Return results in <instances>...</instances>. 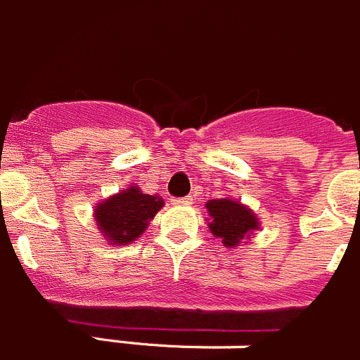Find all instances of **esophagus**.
Here are the masks:
<instances>
[{
	"mask_svg": "<svg viewBox=\"0 0 360 360\" xmlns=\"http://www.w3.org/2000/svg\"><path fill=\"white\" fill-rule=\"evenodd\" d=\"M173 204L176 205H191L193 196H184V198H173Z\"/></svg>",
	"mask_w": 360,
	"mask_h": 360,
	"instance_id": "34e87169",
	"label": "esophagus"
}]
</instances>
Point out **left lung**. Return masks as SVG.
Instances as JSON below:
<instances>
[{"label": "left lung", "instance_id": "left-lung-1", "mask_svg": "<svg viewBox=\"0 0 360 360\" xmlns=\"http://www.w3.org/2000/svg\"><path fill=\"white\" fill-rule=\"evenodd\" d=\"M210 211V231L222 240L226 248H236L259 229V218L250 207L231 198H218L205 204Z\"/></svg>", "mask_w": 360, "mask_h": 360}]
</instances>
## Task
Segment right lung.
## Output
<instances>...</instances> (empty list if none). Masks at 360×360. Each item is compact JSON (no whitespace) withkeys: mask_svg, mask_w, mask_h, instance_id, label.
<instances>
[{"mask_svg":"<svg viewBox=\"0 0 360 360\" xmlns=\"http://www.w3.org/2000/svg\"><path fill=\"white\" fill-rule=\"evenodd\" d=\"M164 207V198L146 195L136 186H129L118 195L98 202L94 220L109 244H131L147 229L155 214Z\"/></svg>","mask_w":360,"mask_h":360,"instance_id":"right-lung-1","label":"right lung"}]
</instances>
